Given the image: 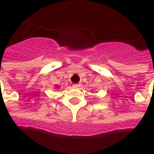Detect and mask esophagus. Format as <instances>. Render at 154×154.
<instances>
[{
	"label": "esophagus",
	"instance_id": "esophagus-1",
	"mask_svg": "<svg viewBox=\"0 0 154 154\" xmlns=\"http://www.w3.org/2000/svg\"><path fill=\"white\" fill-rule=\"evenodd\" d=\"M81 86V84H74V85H73V87L74 88H80Z\"/></svg>",
	"mask_w": 154,
	"mask_h": 154
}]
</instances>
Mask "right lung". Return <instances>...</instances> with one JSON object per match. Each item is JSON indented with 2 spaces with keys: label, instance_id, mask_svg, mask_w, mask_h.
Listing matches in <instances>:
<instances>
[{
  "label": "right lung",
  "instance_id": "add662e5",
  "mask_svg": "<svg viewBox=\"0 0 154 154\" xmlns=\"http://www.w3.org/2000/svg\"><path fill=\"white\" fill-rule=\"evenodd\" d=\"M58 88V87H56V88Z\"/></svg>",
  "mask_w": 154,
  "mask_h": 154
}]
</instances>
